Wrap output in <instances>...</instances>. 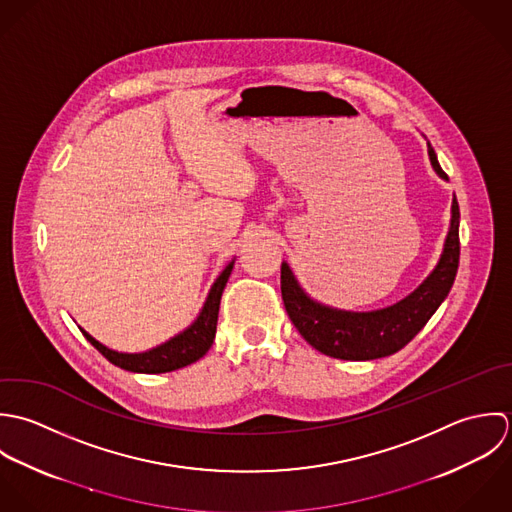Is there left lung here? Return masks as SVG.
<instances>
[{
    "label": "left lung",
    "mask_w": 512,
    "mask_h": 512,
    "mask_svg": "<svg viewBox=\"0 0 512 512\" xmlns=\"http://www.w3.org/2000/svg\"><path fill=\"white\" fill-rule=\"evenodd\" d=\"M429 162L441 180L447 174L427 142ZM459 267V204L453 196L449 231L435 269L408 297L378 310H344L314 301L287 261L281 265V293L289 318L312 348L340 360H376L402 350L449 295Z\"/></svg>",
    "instance_id": "left-lung-1"
}]
</instances>
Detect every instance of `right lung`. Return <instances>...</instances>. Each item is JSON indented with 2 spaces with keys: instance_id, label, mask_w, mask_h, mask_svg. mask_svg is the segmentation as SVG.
<instances>
[{
  "instance_id": "add662e5",
  "label": "right lung",
  "mask_w": 512,
  "mask_h": 512,
  "mask_svg": "<svg viewBox=\"0 0 512 512\" xmlns=\"http://www.w3.org/2000/svg\"><path fill=\"white\" fill-rule=\"evenodd\" d=\"M233 265H235V259H231L225 265V269L219 273V277L213 281V285L207 293L204 307L200 310V314L196 316V320L188 328H184L180 334L162 342L160 346H154V348L144 350V352H132V354L130 352H118V350H112V348L104 346L103 342L93 338L85 328H81V332L110 364H114L122 370H128V372L164 374V372H174V370H180L184 366H190V364L198 362L202 356H205V352L213 344L221 295H223V289L229 281Z\"/></svg>"
}]
</instances>
